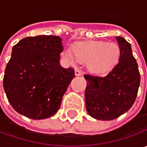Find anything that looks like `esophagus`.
Returning a JSON list of instances; mask_svg holds the SVG:
<instances>
[{
  "mask_svg": "<svg viewBox=\"0 0 147 147\" xmlns=\"http://www.w3.org/2000/svg\"><path fill=\"white\" fill-rule=\"evenodd\" d=\"M75 75H77V76H78V75H82V72L79 70V69H75Z\"/></svg>",
  "mask_w": 147,
  "mask_h": 147,
  "instance_id": "obj_1",
  "label": "esophagus"
}]
</instances>
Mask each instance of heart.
I'll use <instances>...</instances> for the list:
<instances>
[{
  "mask_svg": "<svg viewBox=\"0 0 147 147\" xmlns=\"http://www.w3.org/2000/svg\"><path fill=\"white\" fill-rule=\"evenodd\" d=\"M73 51L74 53L70 49H65L64 56L71 62L77 59L87 63L88 70L97 74H106L112 70L119 63L121 55L120 48L116 43L105 42H77L74 45Z\"/></svg>",
  "mask_w": 147,
  "mask_h": 147,
  "instance_id": "b5f03b06",
  "label": "heart"
}]
</instances>
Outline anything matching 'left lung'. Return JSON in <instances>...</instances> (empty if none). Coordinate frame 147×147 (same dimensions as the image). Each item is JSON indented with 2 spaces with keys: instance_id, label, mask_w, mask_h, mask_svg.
I'll list each match as a JSON object with an SVG mask.
<instances>
[{
  "instance_id": "1",
  "label": "left lung",
  "mask_w": 147,
  "mask_h": 147,
  "mask_svg": "<svg viewBox=\"0 0 147 147\" xmlns=\"http://www.w3.org/2000/svg\"><path fill=\"white\" fill-rule=\"evenodd\" d=\"M121 51L119 63L105 77L84 74L88 81L85 91L88 113L99 120H112L134 104L141 76L130 43L117 37Z\"/></svg>"
}]
</instances>
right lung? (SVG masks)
Listing matches in <instances>:
<instances>
[{
	"mask_svg": "<svg viewBox=\"0 0 147 147\" xmlns=\"http://www.w3.org/2000/svg\"><path fill=\"white\" fill-rule=\"evenodd\" d=\"M62 39L42 35L20 40L12 49L5 67L3 87L9 102L32 119L53 116L74 78L73 68L59 65Z\"/></svg>",
	"mask_w": 147,
	"mask_h": 147,
	"instance_id": "add662e5",
	"label": "right lung"
}]
</instances>
